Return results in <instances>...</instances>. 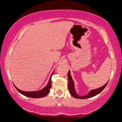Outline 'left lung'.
<instances>
[{
    "label": "left lung",
    "mask_w": 122,
    "mask_h": 122,
    "mask_svg": "<svg viewBox=\"0 0 122 122\" xmlns=\"http://www.w3.org/2000/svg\"><path fill=\"white\" fill-rule=\"evenodd\" d=\"M68 89L71 96L75 98H77V99H86V98H89L93 97L99 94L103 89H104V88L106 87L107 84L108 82L106 83L104 86H101V87L98 88L97 89H93L90 91L88 93L84 95V96H79V94H77L76 92V88H75L74 86V81H73L72 78H71V72H70V70L68 71Z\"/></svg>",
    "instance_id": "obj_1"
}]
</instances>
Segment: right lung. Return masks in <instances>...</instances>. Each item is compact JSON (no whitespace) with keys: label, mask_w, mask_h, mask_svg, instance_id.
<instances>
[{"label":"right lung","mask_w":122,"mask_h":122,"mask_svg":"<svg viewBox=\"0 0 122 122\" xmlns=\"http://www.w3.org/2000/svg\"><path fill=\"white\" fill-rule=\"evenodd\" d=\"M54 71H53V72L51 73V76H50L49 81H48V84H46V86H45L44 88H43V89L38 91H30V92H26V91H21L19 89L16 87V86L14 84V86L16 90L19 92L20 93H21V94H23V96L28 97L29 98H42L44 97L47 96L49 94L50 92V89L51 88V77L52 76L53 73H54Z\"/></svg>","instance_id":"add662e5"}]
</instances>
